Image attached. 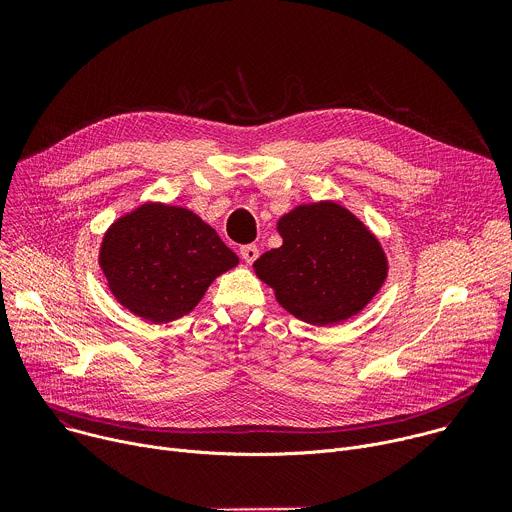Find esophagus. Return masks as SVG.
Wrapping results in <instances>:
<instances>
[{"label":"esophagus","instance_id":"34e87169","mask_svg":"<svg viewBox=\"0 0 512 512\" xmlns=\"http://www.w3.org/2000/svg\"><path fill=\"white\" fill-rule=\"evenodd\" d=\"M239 253H241V257H243L247 263H253V261L259 257L257 245H243V247L239 249Z\"/></svg>","mask_w":512,"mask_h":512}]
</instances>
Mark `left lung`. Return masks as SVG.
Listing matches in <instances>:
<instances>
[{
  "label": "left lung",
  "mask_w": 512,
  "mask_h": 512,
  "mask_svg": "<svg viewBox=\"0 0 512 512\" xmlns=\"http://www.w3.org/2000/svg\"><path fill=\"white\" fill-rule=\"evenodd\" d=\"M279 249L263 253L255 273L296 318L338 324L367 306L387 277L379 241L336 202L298 206L281 216Z\"/></svg>",
  "instance_id": "left-lung-1"
}]
</instances>
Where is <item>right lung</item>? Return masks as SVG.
<instances>
[{"mask_svg":"<svg viewBox=\"0 0 512 512\" xmlns=\"http://www.w3.org/2000/svg\"><path fill=\"white\" fill-rule=\"evenodd\" d=\"M99 263L121 306L164 324L186 316L239 257L194 212L143 204L107 231Z\"/></svg>","mask_w":512,"mask_h":512,"instance_id":"obj_1","label":"right lung"}]
</instances>
